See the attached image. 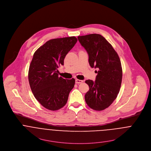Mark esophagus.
<instances>
[{"label":"esophagus","mask_w":151,"mask_h":151,"mask_svg":"<svg viewBox=\"0 0 151 151\" xmlns=\"http://www.w3.org/2000/svg\"><path fill=\"white\" fill-rule=\"evenodd\" d=\"M82 82H83L82 80H78V79H76V83H81Z\"/></svg>","instance_id":"34e87169"}]
</instances>
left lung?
<instances>
[{
    "label": "left lung",
    "mask_w": 151,
    "mask_h": 151,
    "mask_svg": "<svg viewBox=\"0 0 151 151\" xmlns=\"http://www.w3.org/2000/svg\"><path fill=\"white\" fill-rule=\"evenodd\" d=\"M78 39L89 55L91 67L98 70L95 81H85L89 87L85 95V101L92 109L102 111L113 103L120 91L122 69L119 57L100 35L78 36Z\"/></svg>",
    "instance_id": "8db88e82"
}]
</instances>
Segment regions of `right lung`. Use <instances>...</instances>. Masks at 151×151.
Listing matches in <instances>:
<instances>
[{"instance_id": "1", "label": "right lung", "mask_w": 151, "mask_h": 151, "mask_svg": "<svg viewBox=\"0 0 151 151\" xmlns=\"http://www.w3.org/2000/svg\"><path fill=\"white\" fill-rule=\"evenodd\" d=\"M77 41L75 36L51 39L33 55L28 72L29 85L36 100L48 110L56 111L65 106L74 88V78L59 77L58 68L64 65L66 55Z\"/></svg>"}]
</instances>
